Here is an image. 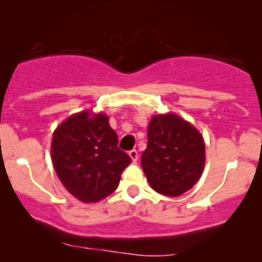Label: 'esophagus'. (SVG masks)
Here are the masks:
<instances>
[{
  "label": "esophagus",
  "mask_w": 262,
  "mask_h": 262,
  "mask_svg": "<svg viewBox=\"0 0 262 262\" xmlns=\"http://www.w3.org/2000/svg\"><path fill=\"white\" fill-rule=\"evenodd\" d=\"M129 156H130V158H132V160L137 161L138 158H139V154H138V150H135V149L130 150V151H129Z\"/></svg>",
  "instance_id": "obj_1"
}]
</instances>
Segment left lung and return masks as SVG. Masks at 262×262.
Returning a JSON list of instances; mask_svg holds the SVG:
<instances>
[{
	"instance_id": "1",
	"label": "left lung",
	"mask_w": 262,
	"mask_h": 262,
	"mask_svg": "<svg viewBox=\"0 0 262 262\" xmlns=\"http://www.w3.org/2000/svg\"><path fill=\"white\" fill-rule=\"evenodd\" d=\"M200 132L176 114H158L148 127V146L141 167L151 186L164 196H181L200 180L204 167Z\"/></svg>"
}]
</instances>
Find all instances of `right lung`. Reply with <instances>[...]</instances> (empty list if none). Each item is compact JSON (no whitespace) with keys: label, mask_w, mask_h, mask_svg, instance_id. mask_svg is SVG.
<instances>
[{"label":"right lung","mask_w":262,"mask_h":262,"mask_svg":"<svg viewBox=\"0 0 262 262\" xmlns=\"http://www.w3.org/2000/svg\"><path fill=\"white\" fill-rule=\"evenodd\" d=\"M52 160L65 188L77 200L93 203L118 187L132 159L118 148V135L106 114L83 111L55 129Z\"/></svg>","instance_id":"obj_1"}]
</instances>
